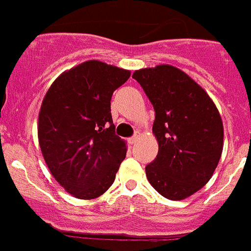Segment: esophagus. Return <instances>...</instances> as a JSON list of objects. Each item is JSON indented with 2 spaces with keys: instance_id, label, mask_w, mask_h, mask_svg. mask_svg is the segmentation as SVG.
Returning a JSON list of instances; mask_svg holds the SVG:
<instances>
[{
  "instance_id": "1",
  "label": "esophagus",
  "mask_w": 251,
  "mask_h": 251,
  "mask_svg": "<svg viewBox=\"0 0 251 251\" xmlns=\"http://www.w3.org/2000/svg\"><path fill=\"white\" fill-rule=\"evenodd\" d=\"M138 139H139V133H136V134H134L132 138H129V143L130 145H134V143H137V142H138Z\"/></svg>"
}]
</instances>
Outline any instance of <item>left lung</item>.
<instances>
[{"label": "left lung", "instance_id": "left-lung-1", "mask_svg": "<svg viewBox=\"0 0 251 251\" xmlns=\"http://www.w3.org/2000/svg\"><path fill=\"white\" fill-rule=\"evenodd\" d=\"M152 103L158 154L146 167L152 187L183 200L208 182L220 161L224 127L207 93L182 70L157 65L133 73Z\"/></svg>", "mask_w": 251, "mask_h": 251}]
</instances>
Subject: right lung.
I'll return each instance as SVG.
<instances>
[{
	"label": "right lung",
	"mask_w": 251,
	"mask_h": 251,
	"mask_svg": "<svg viewBox=\"0 0 251 251\" xmlns=\"http://www.w3.org/2000/svg\"><path fill=\"white\" fill-rule=\"evenodd\" d=\"M130 72L89 60L56 77L44 97L37 136L44 159L60 185L92 200L114 182L127 146L115 136L113 92Z\"/></svg>",
	"instance_id": "right-lung-1"
}]
</instances>
